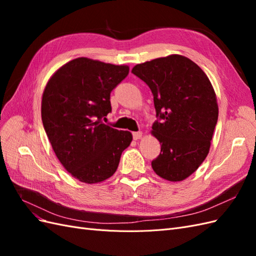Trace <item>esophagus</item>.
I'll return each mask as SVG.
<instances>
[{
  "instance_id": "1",
  "label": "esophagus",
  "mask_w": 256,
  "mask_h": 256,
  "mask_svg": "<svg viewBox=\"0 0 256 256\" xmlns=\"http://www.w3.org/2000/svg\"><path fill=\"white\" fill-rule=\"evenodd\" d=\"M142 131H136V132H134L132 134V136H134V140H138V138H142Z\"/></svg>"
}]
</instances>
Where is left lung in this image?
I'll return each instance as SVG.
<instances>
[{
	"label": "left lung",
	"mask_w": 256,
	"mask_h": 256,
	"mask_svg": "<svg viewBox=\"0 0 256 256\" xmlns=\"http://www.w3.org/2000/svg\"><path fill=\"white\" fill-rule=\"evenodd\" d=\"M131 72L154 96L157 120L152 134L161 152L152 170L166 180H184L209 152L219 112L212 85L194 62L178 54L138 64Z\"/></svg>",
	"instance_id": "left-lung-1"
}]
</instances>
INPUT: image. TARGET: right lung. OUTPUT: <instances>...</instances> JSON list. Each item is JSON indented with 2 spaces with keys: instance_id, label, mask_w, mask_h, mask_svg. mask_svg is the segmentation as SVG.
<instances>
[{
  "instance_id": "1",
  "label": "right lung",
  "mask_w": 256,
  "mask_h": 256,
  "mask_svg": "<svg viewBox=\"0 0 256 256\" xmlns=\"http://www.w3.org/2000/svg\"><path fill=\"white\" fill-rule=\"evenodd\" d=\"M128 74L125 65L78 58L62 66L46 85L42 100L44 131L60 164L82 182L111 177L132 141L129 131L102 122L112 111L111 92Z\"/></svg>"
}]
</instances>
